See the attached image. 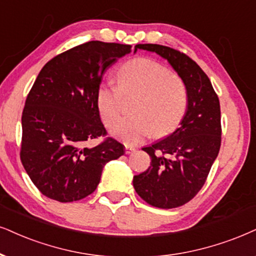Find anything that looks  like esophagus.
Wrapping results in <instances>:
<instances>
[{"label":"esophagus","mask_w":256,"mask_h":256,"mask_svg":"<svg viewBox=\"0 0 256 256\" xmlns=\"http://www.w3.org/2000/svg\"><path fill=\"white\" fill-rule=\"evenodd\" d=\"M136 151V148L131 146V145H125V154H132V152Z\"/></svg>","instance_id":"esophagus-1"}]
</instances>
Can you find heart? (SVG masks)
I'll list each match as a JSON object with an SVG mask.
<instances>
[{"label": "heart", "mask_w": 256, "mask_h": 256, "mask_svg": "<svg viewBox=\"0 0 256 256\" xmlns=\"http://www.w3.org/2000/svg\"><path fill=\"white\" fill-rule=\"evenodd\" d=\"M117 84L102 82L96 90V108L106 126L122 113L125 98H134L132 113L113 125L111 134L126 144H137L152 132L166 136L182 122L189 94L184 80L148 58H137L119 68Z\"/></svg>", "instance_id": "heart-1"}]
</instances>
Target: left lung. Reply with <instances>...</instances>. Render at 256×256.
<instances>
[{
	"label": "left lung",
	"instance_id": "obj_1",
	"mask_svg": "<svg viewBox=\"0 0 256 256\" xmlns=\"http://www.w3.org/2000/svg\"><path fill=\"white\" fill-rule=\"evenodd\" d=\"M169 61L188 87L186 112L169 137L143 148L151 157L144 172L134 177L136 192L152 206L177 208L192 200L204 186L221 146L220 100L209 78L182 52L162 44H137Z\"/></svg>",
	"mask_w": 256,
	"mask_h": 256
}]
</instances>
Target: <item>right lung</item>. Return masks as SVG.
Here are the masks:
<instances>
[{"mask_svg": "<svg viewBox=\"0 0 256 256\" xmlns=\"http://www.w3.org/2000/svg\"><path fill=\"white\" fill-rule=\"evenodd\" d=\"M130 52V44L90 41L42 67L22 112L20 150L42 195L62 203L85 198L98 186L105 164L124 154V145L111 137L94 148L84 144L108 134L96 90L106 70Z\"/></svg>", "mask_w": 256, "mask_h": 256, "instance_id": "1", "label": "right lung"}]
</instances>
